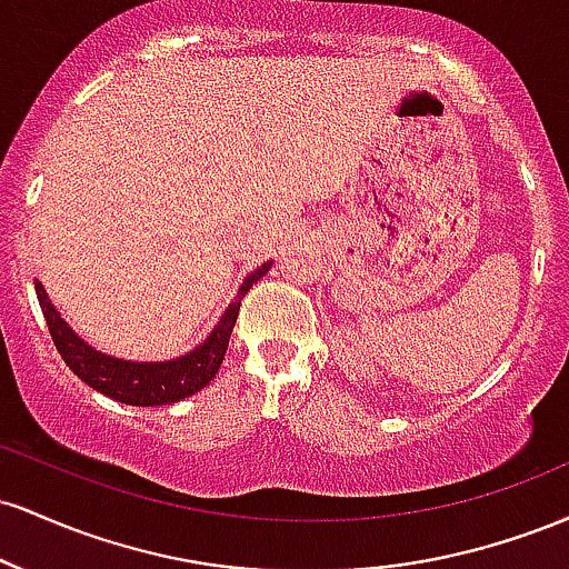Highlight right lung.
<instances>
[{
  "label": "right lung",
  "instance_id": "right-lung-1",
  "mask_svg": "<svg viewBox=\"0 0 569 569\" xmlns=\"http://www.w3.org/2000/svg\"><path fill=\"white\" fill-rule=\"evenodd\" d=\"M270 270V264H262L259 270H253L246 278V283L240 286V293H246L257 283L264 272ZM39 307L44 312V321H48L50 337H53L58 352L67 361V367L80 377L82 382H88L90 388L101 390L103 396L114 398V401L133 403V407H160V403H176L181 398L198 393L200 388H206L208 382L217 377V371L224 361L227 345H230L234 321H238L240 302H232L227 307V312L221 316L217 329L211 331V337L194 348L189 356L176 358V361H162V363H133V361H120V358L103 356L96 352L90 345H84L74 331L63 323V318L58 316L56 307L50 305L48 293H44L42 283H34Z\"/></svg>",
  "mask_w": 569,
  "mask_h": 569
}]
</instances>
